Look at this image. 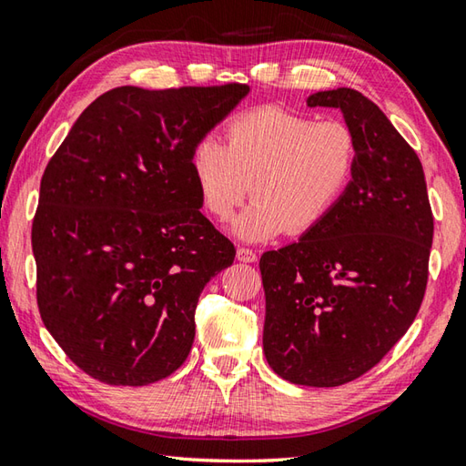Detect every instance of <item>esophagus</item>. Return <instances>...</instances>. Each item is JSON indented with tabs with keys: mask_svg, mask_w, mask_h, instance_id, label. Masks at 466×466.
I'll use <instances>...</instances> for the list:
<instances>
[{
	"mask_svg": "<svg viewBox=\"0 0 466 466\" xmlns=\"http://www.w3.org/2000/svg\"><path fill=\"white\" fill-rule=\"evenodd\" d=\"M237 259L243 263H253L258 259V256H256V251L249 248H237Z\"/></svg>",
	"mask_w": 466,
	"mask_h": 466,
	"instance_id": "esophagus-1",
	"label": "esophagus"
}]
</instances>
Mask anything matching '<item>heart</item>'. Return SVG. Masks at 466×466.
<instances>
[{
	"label": "heart",
	"mask_w": 466,
	"mask_h": 466,
	"mask_svg": "<svg viewBox=\"0 0 466 466\" xmlns=\"http://www.w3.org/2000/svg\"><path fill=\"white\" fill-rule=\"evenodd\" d=\"M357 157V137L342 121H314L263 105L229 121L227 146L215 136L200 137L190 170L200 205L217 221H227L251 192L256 198L233 231L241 239L266 241L319 227L345 197Z\"/></svg>",
	"instance_id": "b5f03b06"
}]
</instances>
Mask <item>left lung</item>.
Segmentation results:
<instances>
[{
	"label": "left lung",
	"mask_w": 466,
	"mask_h": 466,
	"mask_svg": "<svg viewBox=\"0 0 466 466\" xmlns=\"http://www.w3.org/2000/svg\"><path fill=\"white\" fill-rule=\"evenodd\" d=\"M306 103L342 111L357 170L319 227L261 256L263 353L289 383L337 388L373 370L414 322L434 217L422 162L373 101L342 86Z\"/></svg>",
	"instance_id": "obj_1"
}]
</instances>
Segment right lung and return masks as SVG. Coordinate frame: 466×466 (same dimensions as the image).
<instances>
[{"mask_svg":"<svg viewBox=\"0 0 466 466\" xmlns=\"http://www.w3.org/2000/svg\"><path fill=\"white\" fill-rule=\"evenodd\" d=\"M249 86H117L50 157L32 221L44 327L76 367L147 385L187 361L207 282L235 259L200 213L192 147Z\"/></svg>","mask_w":466,"mask_h":466,"instance_id":"add662e5","label":"right lung"}]
</instances>
